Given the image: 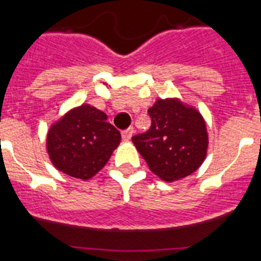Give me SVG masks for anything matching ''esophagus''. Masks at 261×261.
I'll list each match as a JSON object with an SVG mask.
<instances>
[{
	"mask_svg": "<svg viewBox=\"0 0 261 261\" xmlns=\"http://www.w3.org/2000/svg\"><path fill=\"white\" fill-rule=\"evenodd\" d=\"M133 133H135V129L128 128V129H125V130H123V132H121V137H123L124 141H129V140L132 138Z\"/></svg>",
	"mask_w": 261,
	"mask_h": 261,
	"instance_id": "esophagus-1",
	"label": "esophagus"
}]
</instances>
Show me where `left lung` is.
Segmentation results:
<instances>
[{"label":"left lung","instance_id":"obj_1","mask_svg":"<svg viewBox=\"0 0 261 261\" xmlns=\"http://www.w3.org/2000/svg\"><path fill=\"white\" fill-rule=\"evenodd\" d=\"M147 112L150 129L132 141L150 171L167 183L193 174L206 158L209 145L200 111L179 98H159Z\"/></svg>","mask_w":261,"mask_h":261}]
</instances>
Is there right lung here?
<instances>
[{"mask_svg": "<svg viewBox=\"0 0 261 261\" xmlns=\"http://www.w3.org/2000/svg\"><path fill=\"white\" fill-rule=\"evenodd\" d=\"M107 119L91 105L65 112L48 129L45 146L52 165L81 180L98 174L121 142L120 132Z\"/></svg>", "mask_w": 261, "mask_h": 261, "instance_id": "1", "label": "right lung"}]
</instances>
